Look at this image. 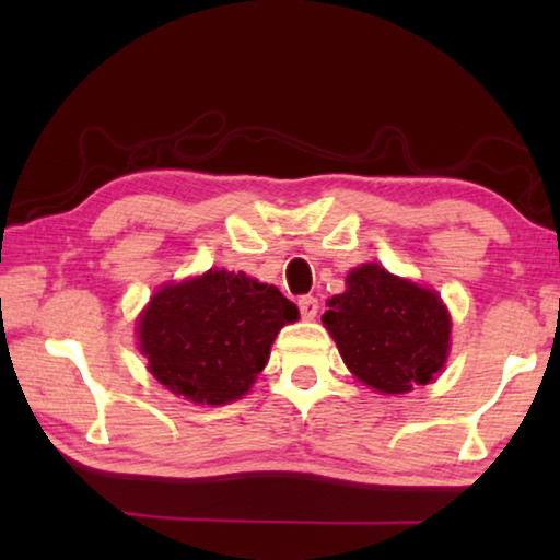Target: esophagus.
Wrapping results in <instances>:
<instances>
[{"label":"esophagus","mask_w":560,"mask_h":560,"mask_svg":"<svg viewBox=\"0 0 560 560\" xmlns=\"http://www.w3.org/2000/svg\"><path fill=\"white\" fill-rule=\"evenodd\" d=\"M299 311L306 320H314L318 314V299L316 296H301L299 299Z\"/></svg>","instance_id":"esophagus-1"}]
</instances>
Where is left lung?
Masks as SVG:
<instances>
[{
	"instance_id": "1",
	"label": "left lung",
	"mask_w": 560,
	"mask_h": 560,
	"mask_svg": "<svg viewBox=\"0 0 560 560\" xmlns=\"http://www.w3.org/2000/svg\"><path fill=\"white\" fill-rule=\"evenodd\" d=\"M324 326L360 383L385 395L428 385L450 353L452 320L440 293L363 264L328 301Z\"/></svg>"
}]
</instances>
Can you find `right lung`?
I'll list each match as a JSON object with an SVG mask.
<instances>
[{"label":"right lung","instance_id":"right-lung-1","mask_svg":"<svg viewBox=\"0 0 560 560\" xmlns=\"http://www.w3.org/2000/svg\"><path fill=\"white\" fill-rule=\"evenodd\" d=\"M293 320L299 308L277 287L210 269L150 299L138 320L140 353L170 393L226 405L254 385L273 338Z\"/></svg>","mask_w":560,"mask_h":560}]
</instances>
